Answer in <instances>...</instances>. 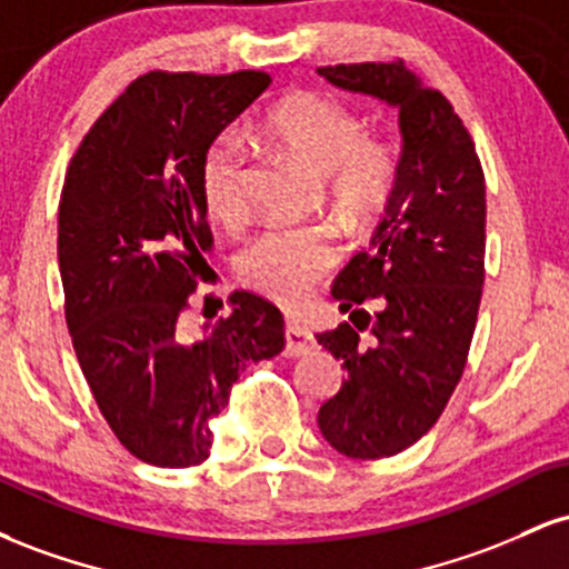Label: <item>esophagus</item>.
<instances>
[{
  "label": "esophagus",
  "mask_w": 569,
  "mask_h": 569,
  "mask_svg": "<svg viewBox=\"0 0 569 569\" xmlns=\"http://www.w3.org/2000/svg\"><path fill=\"white\" fill-rule=\"evenodd\" d=\"M316 348V339H312L310 329L302 323H293L289 321L286 323V348H283V356H305V352H310Z\"/></svg>",
  "instance_id": "esophagus-1"
}]
</instances>
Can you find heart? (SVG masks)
<instances>
[{
    "mask_svg": "<svg viewBox=\"0 0 569 569\" xmlns=\"http://www.w3.org/2000/svg\"><path fill=\"white\" fill-rule=\"evenodd\" d=\"M267 143L321 176L326 206L352 224H369L393 198L401 158L385 139H371L361 114L321 93H297L278 101L259 120ZM202 206L221 224L246 217V158L230 133L208 143L200 160ZM335 262L331 234L318 227L270 230L238 257V276L251 289L283 305H299L323 270Z\"/></svg>",
    "mask_w": 569,
    "mask_h": 569,
    "instance_id": "heart-1",
    "label": "heart"
}]
</instances>
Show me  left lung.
I'll use <instances>...</instances> for the list:
<instances>
[{"label": "left lung", "instance_id": "obj_1", "mask_svg": "<svg viewBox=\"0 0 569 569\" xmlns=\"http://www.w3.org/2000/svg\"><path fill=\"white\" fill-rule=\"evenodd\" d=\"M318 71L398 107L403 133L385 219L331 289L350 323L318 335L345 369L318 428L345 457L380 460L436 426L466 369L485 286V171L449 98L401 58Z\"/></svg>", "mask_w": 569, "mask_h": 569}]
</instances>
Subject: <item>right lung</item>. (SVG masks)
I'll list each match as a JSON object with an SVG mask.
<instances>
[{"label":"right lung","mask_w":569,"mask_h":569,"mask_svg":"<svg viewBox=\"0 0 569 569\" xmlns=\"http://www.w3.org/2000/svg\"><path fill=\"white\" fill-rule=\"evenodd\" d=\"M267 84L253 69L147 71L84 133L63 179L71 345L103 420L149 466H200L240 371L286 345L283 316L257 293H232V316L198 339L181 323L213 246L200 160Z\"/></svg>","instance_id":"1"}]
</instances>
